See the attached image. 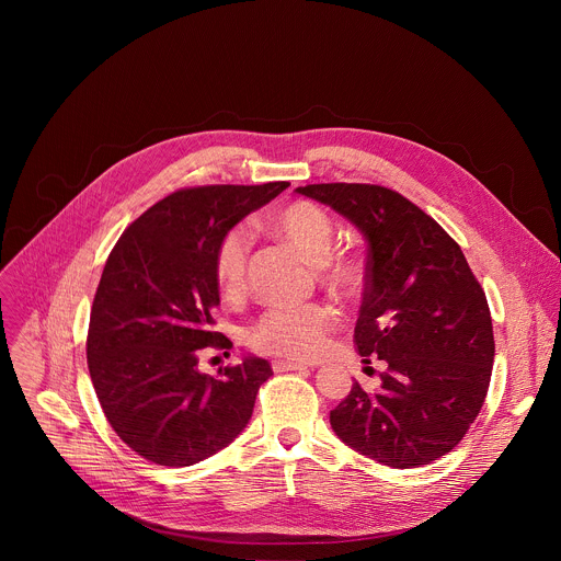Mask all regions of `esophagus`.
I'll return each mask as SVG.
<instances>
[{
    "instance_id": "34e87169",
    "label": "esophagus",
    "mask_w": 561,
    "mask_h": 561,
    "mask_svg": "<svg viewBox=\"0 0 561 561\" xmlns=\"http://www.w3.org/2000/svg\"><path fill=\"white\" fill-rule=\"evenodd\" d=\"M271 366H273V370H275V373H288V370H306V368H308L306 364H299V362H288V359H275Z\"/></svg>"
}]
</instances>
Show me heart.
I'll use <instances>...</instances> for the list:
<instances>
[{"mask_svg": "<svg viewBox=\"0 0 561 561\" xmlns=\"http://www.w3.org/2000/svg\"><path fill=\"white\" fill-rule=\"evenodd\" d=\"M271 226L297 253L314 264L329 257L335 242L331 217L312 202L297 199L279 206L271 215ZM249 251L251 234L244 226L230 228L217 244L215 279L221 293L230 299L244 293ZM322 271L329 286L344 295H355L364 284V262L351 253L331 257L322 264ZM337 322V310L327 301L273 306L251 327L249 342L260 353L288 359H312L322 355Z\"/></svg>", "mask_w": 561, "mask_h": 561, "instance_id": "heart-1", "label": "heart"}]
</instances>
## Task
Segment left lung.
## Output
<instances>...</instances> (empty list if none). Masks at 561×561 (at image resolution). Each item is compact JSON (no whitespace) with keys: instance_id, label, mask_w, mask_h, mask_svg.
<instances>
[{"instance_id":"obj_1","label":"left lung","mask_w":561,"mask_h":561,"mask_svg":"<svg viewBox=\"0 0 561 561\" xmlns=\"http://www.w3.org/2000/svg\"><path fill=\"white\" fill-rule=\"evenodd\" d=\"M366 237V288L355 344L388 364L381 386L359 381L331 411L351 448L392 468L450 453L484 407L495 337L484 288L459 244L420 206L379 184H308Z\"/></svg>"}]
</instances>
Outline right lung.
I'll use <instances>...</instances> for the list:
<instances>
[{
	"label": "right lung",
	"instance_id": "right-lung-1",
	"mask_svg": "<svg viewBox=\"0 0 561 561\" xmlns=\"http://www.w3.org/2000/svg\"><path fill=\"white\" fill-rule=\"evenodd\" d=\"M288 182L180 188L141 213L111 251L87 340L91 379L119 439L159 466H193L244 431L271 364L197 370L204 348L232 342L213 331L219 304L215 251L251 210Z\"/></svg>",
	"mask_w": 561,
	"mask_h": 561
}]
</instances>
